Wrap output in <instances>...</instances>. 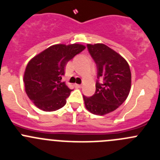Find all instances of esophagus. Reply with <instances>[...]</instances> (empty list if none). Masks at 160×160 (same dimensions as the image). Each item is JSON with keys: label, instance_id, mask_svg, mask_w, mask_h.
<instances>
[{"label": "esophagus", "instance_id": "34e87169", "mask_svg": "<svg viewBox=\"0 0 160 160\" xmlns=\"http://www.w3.org/2000/svg\"><path fill=\"white\" fill-rule=\"evenodd\" d=\"M74 86H75L76 88H81V87H82V85H79V84H75V85H74Z\"/></svg>", "mask_w": 160, "mask_h": 160}]
</instances>
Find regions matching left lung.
Listing matches in <instances>:
<instances>
[{
    "instance_id": "8db88e82",
    "label": "left lung",
    "mask_w": 160,
    "mask_h": 160,
    "mask_svg": "<svg viewBox=\"0 0 160 160\" xmlns=\"http://www.w3.org/2000/svg\"><path fill=\"white\" fill-rule=\"evenodd\" d=\"M97 68L96 92L83 96L86 109L92 114L104 115L118 108L127 100L131 88V72L127 60L104 44L87 45Z\"/></svg>"
}]
</instances>
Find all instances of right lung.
<instances>
[{"label": "right lung", "mask_w": 160, "mask_h": 160, "mask_svg": "<svg viewBox=\"0 0 160 160\" xmlns=\"http://www.w3.org/2000/svg\"><path fill=\"white\" fill-rule=\"evenodd\" d=\"M80 44H58L48 47L29 61L23 76L25 91L36 107L53 112L66 104L71 89L62 82L69 60L82 52Z\"/></svg>", "instance_id": "1"}]
</instances>
